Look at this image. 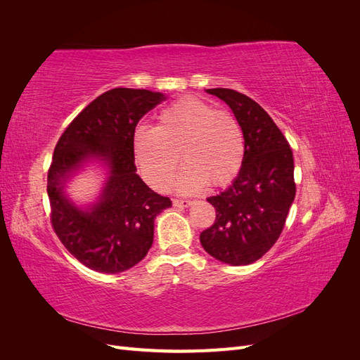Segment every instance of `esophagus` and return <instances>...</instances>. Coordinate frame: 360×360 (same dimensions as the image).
<instances>
[{"label": "esophagus", "mask_w": 360, "mask_h": 360, "mask_svg": "<svg viewBox=\"0 0 360 360\" xmlns=\"http://www.w3.org/2000/svg\"><path fill=\"white\" fill-rule=\"evenodd\" d=\"M174 202V205H177V207H189V205H192V202L193 201H191V200H180V198H176L172 201Z\"/></svg>", "instance_id": "esophagus-1"}]
</instances>
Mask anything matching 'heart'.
I'll list each match as a JSON object with an SVG mask.
<instances>
[{
    "label": "heart",
    "mask_w": 360,
    "mask_h": 360,
    "mask_svg": "<svg viewBox=\"0 0 360 360\" xmlns=\"http://www.w3.org/2000/svg\"><path fill=\"white\" fill-rule=\"evenodd\" d=\"M132 147L143 176L158 191L169 188L179 159L186 162L176 181L183 193L200 192L209 183H230L245 158V138L236 117L193 96L163 108L156 127H138Z\"/></svg>",
    "instance_id": "obj_1"
}]
</instances>
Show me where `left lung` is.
<instances>
[{
    "mask_svg": "<svg viewBox=\"0 0 360 360\" xmlns=\"http://www.w3.org/2000/svg\"><path fill=\"white\" fill-rule=\"evenodd\" d=\"M231 108L245 138L240 172L209 201L214 224L200 234L202 248L233 266L252 264L276 243L296 197L292 151L270 115L246 94L207 90Z\"/></svg>",
    "mask_w": 360,
    "mask_h": 360,
    "instance_id": "1",
    "label": "left lung"
}]
</instances>
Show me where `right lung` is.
Instances as JSON below:
<instances>
[{
  "instance_id": "right-lung-1",
  "label": "right lung",
  "mask_w": 360,
  "mask_h": 360,
  "mask_svg": "<svg viewBox=\"0 0 360 360\" xmlns=\"http://www.w3.org/2000/svg\"><path fill=\"white\" fill-rule=\"evenodd\" d=\"M165 96L148 90L112 89L76 115L53 150L48 171L51 224L61 243L84 266L120 274L138 264L153 245L155 217L171 207L136 174L132 139L138 122ZM89 157L110 167L101 201L79 211L62 193L67 174Z\"/></svg>"
}]
</instances>
